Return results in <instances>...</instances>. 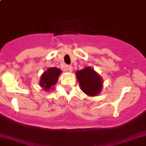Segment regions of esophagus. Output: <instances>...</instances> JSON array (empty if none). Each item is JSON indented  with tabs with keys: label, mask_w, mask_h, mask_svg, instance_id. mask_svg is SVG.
Returning <instances> with one entry per match:
<instances>
[{
	"label": "esophagus",
	"mask_w": 146,
	"mask_h": 146,
	"mask_svg": "<svg viewBox=\"0 0 146 146\" xmlns=\"http://www.w3.org/2000/svg\"><path fill=\"white\" fill-rule=\"evenodd\" d=\"M61 67L63 70H64L70 71V72H72V70H73V67H72V66H68V65H66V64H62Z\"/></svg>",
	"instance_id": "1"
}]
</instances>
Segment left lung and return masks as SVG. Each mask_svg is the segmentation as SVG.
I'll return each mask as SVG.
<instances>
[{"mask_svg":"<svg viewBox=\"0 0 146 146\" xmlns=\"http://www.w3.org/2000/svg\"><path fill=\"white\" fill-rule=\"evenodd\" d=\"M82 92L89 96H96L102 88V80L100 76L90 67H86L76 73Z\"/></svg>","mask_w":146,"mask_h":146,"instance_id":"left-lung-1","label":"left lung"}]
</instances>
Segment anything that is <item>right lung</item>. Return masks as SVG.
<instances>
[{
	"label": "right lung",
	"instance_id": "1",
	"mask_svg": "<svg viewBox=\"0 0 146 146\" xmlns=\"http://www.w3.org/2000/svg\"><path fill=\"white\" fill-rule=\"evenodd\" d=\"M61 73L60 70L56 67H50L48 70L44 72L40 80V86L45 91H50L53 86L57 83L58 76Z\"/></svg>",
	"mask_w": 146,
	"mask_h": 146
}]
</instances>
